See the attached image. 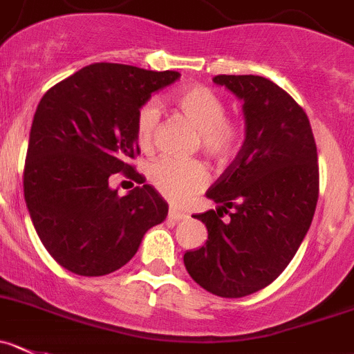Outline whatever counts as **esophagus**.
Returning a JSON list of instances; mask_svg holds the SVG:
<instances>
[{
  "instance_id": "obj_1",
  "label": "esophagus",
  "mask_w": 354,
  "mask_h": 354,
  "mask_svg": "<svg viewBox=\"0 0 354 354\" xmlns=\"http://www.w3.org/2000/svg\"><path fill=\"white\" fill-rule=\"evenodd\" d=\"M167 218H169V220H173V222H180V220H185V218H187V213L176 209V207H171L169 213H167Z\"/></svg>"
}]
</instances>
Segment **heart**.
Wrapping results in <instances>:
<instances>
[{
    "mask_svg": "<svg viewBox=\"0 0 354 354\" xmlns=\"http://www.w3.org/2000/svg\"><path fill=\"white\" fill-rule=\"evenodd\" d=\"M178 110L201 131V143L206 153L220 162L234 157L241 145V127L225 118L227 104L206 85H187L173 95ZM158 122V108L147 102L136 115V140L148 147ZM150 180L162 196L183 203L207 185L206 166L199 160L160 157L150 166Z\"/></svg>",
    "mask_w": 354,
    "mask_h": 354,
    "instance_id": "1",
    "label": "heart"
}]
</instances>
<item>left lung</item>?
Masks as SVG:
<instances>
[{
	"label": "left lung",
	"instance_id": "8db88e82",
	"mask_svg": "<svg viewBox=\"0 0 354 354\" xmlns=\"http://www.w3.org/2000/svg\"><path fill=\"white\" fill-rule=\"evenodd\" d=\"M213 82L243 101L244 141L206 192L220 206L194 214L206 225V244L183 262L204 290L239 299L270 285L306 237L318 203V151L306 111L274 82L255 75Z\"/></svg>",
	"mask_w": 354,
	"mask_h": 354
}]
</instances>
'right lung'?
Here are the masks:
<instances>
[{"mask_svg":"<svg viewBox=\"0 0 354 354\" xmlns=\"http://www.w3.org/2000/svg\"><path fill=\"white\" fill-rule=\"evenodd\" d=\"M176 71L95 62L43 95L32 118L24 199L43 246L78 276H104L136 255L143 236L166 220L167 203L151 185L118 196L115 173L138 183L127 162L140 153L136 115Z\"/></svg>","mask_w":354,"mask_h":354,"instance_id":"obj_1","label":"right lung"}]
</instances>
